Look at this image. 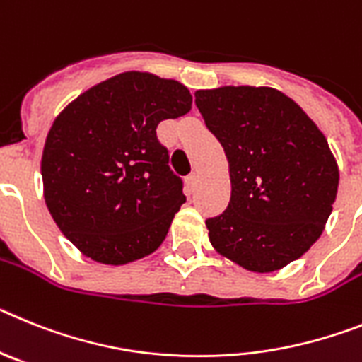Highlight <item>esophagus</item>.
Listing matches in <instances>:
<instances>
[{"label":"esophagus","mask_w":362,"mask_h":362,"mask_svg":"<svg viewBox=\"0 0 362 362\" xmlns=\"http://www.w3.org/2000/svg\"><path fill=\"white\" fill-rule=\"evenodd\" d=\"M187 184H189V187H197V184H199V171H193L187 175Z\"/></svg>","instance_id":"1"}]
</instances>
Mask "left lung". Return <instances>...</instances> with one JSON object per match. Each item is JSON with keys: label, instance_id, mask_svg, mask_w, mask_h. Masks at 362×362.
Instances as JSON below:
<instances>
[{"label": "left lung", "instance_id": "left-lung-1", "mask_svg": "<svg viewBox=\"0 0 362 362\" xmlns=\"http://www.w3.org/2000/svg\"><path fill=\"white\" fill-rule=\"evenodd\" d=\"M194 103L224 147L231 177L226 211L206 220L213 247L255 273L303 257L337 197V162L325 134L272 87L197 90Z\"/></svg>", "mask_w": 362, "mask_h": 362}]
</instances>
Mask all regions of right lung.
Masks as SVG:
<instances>
[{
	"instance_id": "1",
	"label": "right lung",
	"mask_w": 362,
	"mask_h": 362,
	"mask_svg": "<svg viewBox=\"0 0 362 362\" xmlns=\"http://www.w3.org/2000/svg\"><path fill=\"white\" fill-rule=\"evenodd\" d=\"M187 87L129 71L69 103L47 134L43 194L86 257L120 266L149 255L185 202L156 127L191 109Z\"/></svg>"
}]
</instances>
